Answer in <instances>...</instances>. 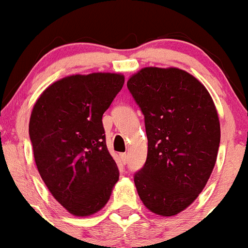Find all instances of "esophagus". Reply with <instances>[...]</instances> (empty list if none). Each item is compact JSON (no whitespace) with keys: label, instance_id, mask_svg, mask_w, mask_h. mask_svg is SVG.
<instances>
[{"label":"esophagus","instance_id":"esophagus-1","mask_svg":"<svg viewBox=\"0 0 248 248\" xmlns=\"http://www.w3.org/2000/svg\"><path fill=\"white\" fill-rule=\"evenodd\" d=\"M121 160H122V163L124 164V165L127 163V155H126V154H125V153L121 154Z\"/></svg>","mask_w":248,"mask_h":248}]
</instances>
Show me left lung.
Returning a JSON list of instances; mask_svg holds the SVG:
<instances>
[{"label": "left lung", "mask_w": 248, "mask_h": 248, "mask_svg": "<svg viewBox=\"0 0 248 248\" xmlns=\"http://www.w3.org/2000/svg\"><path fill=\"white\" fill-rule=\"evenodd\" d=\"M127 89L144 116L147 160L135 186L151 212L171 217L206 186L217 160L220 125L215 102L194 76L176 67H144Z\"/></svg>", "instance_id": "1"}]
</instances>
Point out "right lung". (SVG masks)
<instances>
[{"instance_id":"right-lung-1","label":"right lung","mask_w":248,"mask_h":248,"mask_svg":"<svg viewBox=\"0 0 248 248\" xmlns=\"http://www.w3.org/2000/svg\"><path fill=\"white\" fill-rule=\"evenodd\" d=\"M123 84L121 73L68 76L49 85L31 112L38 172L56 202L77 217L101 210L119 180L102 116Z\"/></svg>"}]
</instances>
